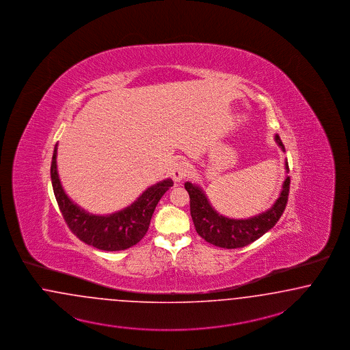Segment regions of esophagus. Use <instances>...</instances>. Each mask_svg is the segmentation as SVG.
Returning a JSON list of instances; mask_svg holds the SVG:
<instances>
[{"label": "esophagus", "mask_w": 350, "mask_h": 350, "mask_svg": "<svg viewBox=\"0 0 350 350\" xmlns=\"http://www.w3.org/2000/svg\"><path fill=\"white\" fill-rule=\"evenodd\" d=\"M189 173H190L189 164L185 161H177L172 170L173 180L176 182H181L183 178H186L189 176Z\"/></svg>", "instance_id": "esophagus-1"}]
</instances>
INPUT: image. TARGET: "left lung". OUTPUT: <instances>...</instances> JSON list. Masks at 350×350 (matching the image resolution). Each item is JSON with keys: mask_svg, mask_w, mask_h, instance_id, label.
<instances>
[{"mask_svg": "<svg viewBox=\"0 0 350 350\" xmlns=\"http://www.w3.org/2000/svg\"><path fill=\"white\" fill-rule=\"evenodd\" d=\"M278 145L284 151L279 135H275ZM286 169L288 172V163L286 161ZM289 177L283 183L282 191L274 205L254 217L247 219H234L218 215L206 199L203 190L193 185L191 182L185 183V189L190 195V213L193 218L196 232L205 241L226 250L245 247L267 232L282 217L289 193Z\"/></svg>", "mask_w": 350, "mask_h": 350, "instance_id": "left-lung-1", "label": "left lung"}]
</instances>
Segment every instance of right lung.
<instances>
[{
    "mask_svg": "<svg viewBox=\"0 0 350 350\" xmlns=\"http://www.w3.org/2000/svg\"><path fill=\"white\" fill-rule=\"evenodd\" d=\"M53 190L62 216L73 234L102 251H124L141 241L147 232L152 213L161 196L173 186L168 178L148 187L133 204L107 216H96L85 212L66 195L57 170V145L50 168Z\"/></svg>",
    "mask_w": 350,
    "mask_h": 350,
    "instance_id": "1",
    "label": "right lung"
}]
</instances>
